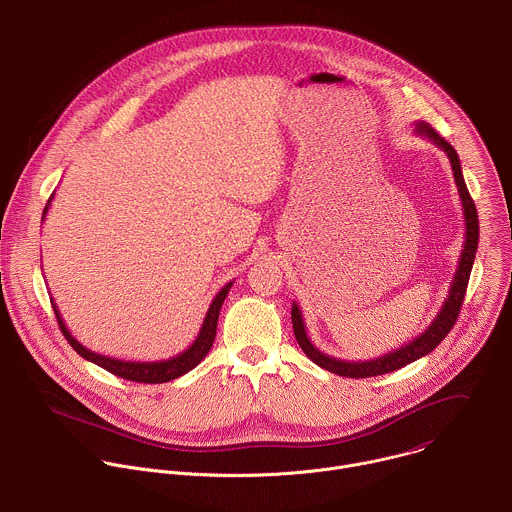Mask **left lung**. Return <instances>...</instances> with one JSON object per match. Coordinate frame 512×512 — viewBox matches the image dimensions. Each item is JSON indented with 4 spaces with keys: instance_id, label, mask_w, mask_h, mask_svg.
Wrapping results in <instances>:
<instances>
[{
    "instance_id": "1",
    "label": "left lung",
    "mask_w": 512,
    "mask_h": 512,
    "mask_svg": "<svg viewBox=\"0 0 512 512\" xmlns=\"http://www.w3.org/2000/svg\"><path fill=\"white\" fill-rule=\"evenodd\" d=\"M415 133L419 137H425L429 141H433L437 147H441L453 167V175H455V183L459 187V197L463 203V215H465V241H463V251H461V259L449 289V295L441 307V311L437 313V317L433 319V323L419 335L415 337L411 343H405L403 347L385 353L377 359L371 361H341L335 359L323 351H319L311 339L307 337L305 331V321L301 315V309L297 303H293L291 309V321H293V331H295V339L299 343V347L303 349V353L321 369H327L339 377H351V379H365V377H377V375H385V373H393L401 367H407L409 363L429 355L445 337L447 333L453 329L465 293H467V285H469V277L473 271V263H475V255H477V247H479V215H477V207L475 201L467 189L465 177H463V169H461V159L457 155V151L453 149V145L449 141H445L429 123L425 121H417L415 123Z\"/></svg>"
}]
</instances>
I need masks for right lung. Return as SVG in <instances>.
Masks as SVG:
<instances>
[{
	"label": "right lung",
	"instance_id": "obj_1",
	"mask_svg": "<svg viewBox=\"0 0 512 512\" xmlns=\"http://www.w3.org/2000/svg\"><path fill=\"white\" fill-rule=\"evenodd\" d=\"M51 199L53 195L49 197L45 209H43V217L41 221L45 219L47 215V209L51 205ZM233 281H229L217 295L215 299L211 301L209 309H207V315L203 319V325L195 337V341L185 349L181 351L179 355L175 357H169V359H163V361H123V359H115V357H107V355H101V353H95L87 347H83L71 333L69 329L65 327L63 319H61V313L57 309V305L53 303L51 299V305H53V311H55V317H57V323H59V329L63 333V337L67 339V343L77 351V355H81L85 361H91L95 363L97 367L121 377V379H127V381H135V383H149V385H155V383H167V381H173L185 373H189L191 369H195L205 357L207 353L211 351L213 347V341H215V333H217V321H219V311H221V305L231 289Z\"/></svg>",
	"mask_w": 512,
	"mask_h": 512
}]
</instances>
